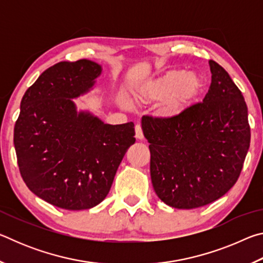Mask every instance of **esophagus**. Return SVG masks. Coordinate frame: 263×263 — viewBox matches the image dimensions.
Here are the masks:
<instances>
[{
  "label": "esophagus",
  "mask_w": 263,
  "mask_h": 263,
  "mask_svg": "<svg viewBox=\"0 0 263 263\" xmlns=\"http://www.w3.org/2000/svg\"><path fill=\"white\" fill-rule=\"evenodd\" d=\"M136 137H137V139H139V140L144 139V133H142V127L140 124H137L136 125Z\"/></svg>",
  "instance_id": "1"
}]
</instances>
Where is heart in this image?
<instances>
[{
    "label": "heart",
    "mask_w": 263,
    "mask_h": 263,
    "mask_svg": "<svg viewBox=\"0 0 263 263\" xmlns=\"http://www.w3.org/2000/svg\"><path fill=\"white\" fill-rule=\"evenodd\" d=\"M203 89V80L195 72L172 69L159 78L141 84L137 91V100L144 103L163 101L162 111L166 115H175L184 110ZM121 104L126 106L125 100Z\"/></svg>",
    "instance_id": "obj_1"
}]
</instances>
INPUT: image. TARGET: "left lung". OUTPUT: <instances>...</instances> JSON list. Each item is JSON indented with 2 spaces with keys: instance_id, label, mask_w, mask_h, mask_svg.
Here are the masks:
<instances>
[{
  "instance_id": "1",
  "label": "left lung",
  "mask_w": 263,
  "mask_h": 263,
  "mask_svg": "<svg viewBox=\"0 0 263 263\" xmlns=\"http://www.w3.org/2000/svg\"><path fill=\"white\" fill-rule=\"evenodd\" d=\"M209 64L211 84L203 102L172 117L141 119L153 188L172 208L196 209L224 196L238 181L249 148L241 91L220 65Z\"/></svg>"
}]
</instances>
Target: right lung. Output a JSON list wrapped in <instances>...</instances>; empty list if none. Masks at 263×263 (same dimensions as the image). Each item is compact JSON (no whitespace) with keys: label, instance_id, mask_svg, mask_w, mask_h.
<instances>
[{"label":"right lung","instance_id":"obj_1","mask_svg":"<svg viewBox=\"0 0 263 263\" xmlns=\"http://www.w3.org/2000/svg\"><path fill=\"white\" fill-rule=\"evenodd\" d=\"M102 67L81 59L43 72L21 102L14 144L25 184L52 205L84 210L109 194L127 148L136 142L132 122L110 125L72 99L86 94Z\"/></svg>","mask_w":263,"mask_h":263}]
</instances>
